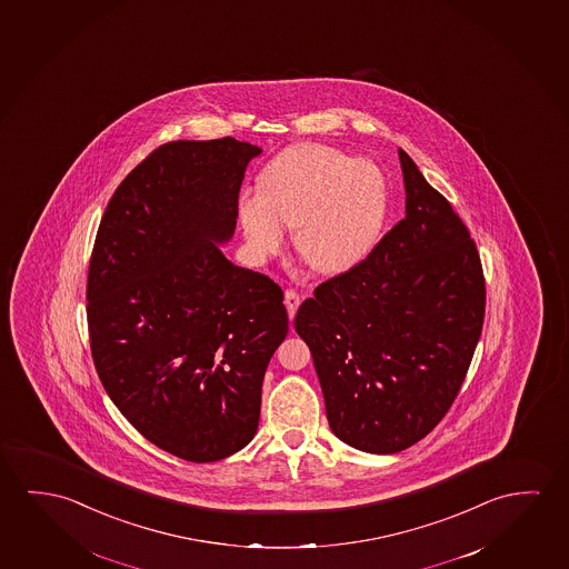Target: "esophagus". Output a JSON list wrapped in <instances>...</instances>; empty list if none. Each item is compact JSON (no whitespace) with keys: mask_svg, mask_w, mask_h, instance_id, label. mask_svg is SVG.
I'll return each instance as SVG.
<instances>
[{"mask_svg":"<svg viewBox=\"0 0 569 569\" xmlns=\"http://www.w3.org/2000/svg\"><path fill=\"white\" fill-rule=\"evenodd\" d=\"M283 303L288 307L289 319H293L296 311H298L299 303H301L298 291H296V289H288L286 296H283Z\"/></svg>","mask_w":569,"mask_h":569,"instance_id":"34e87169","label":"esophagus"}]
</instances>
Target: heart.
I'll use <instances>...</instances> for the list:
<instances>
[{
	"label": "heart",
	"mask_w": 569,
	"mask_h": 569,
	"mask_svg": "<svg viewBox=\"0 0 569 569\" xmlns=\"http://www.w3.org/2000/svg\"><path fill=\"white\" fill-rule=\"evenodd\" d=\"M260 192L238 199V222L256 260L281 252L296 228L299 258L319 273H341L370 252L386 212L377 167L337 149L301 143L263 167Z\"/></svg>",
	"instance_id": "b5f03b06"
}]
</instances>
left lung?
Listing matches in <instances>:
<instances>
[{
	"label": "left lung",
	"mask_w": 569,
	"mask_h": 569,
	"mask_svg": "<svg viewBox=\"0 0 569 569\" xmlns=\"http://www.w3.org/2000/svg\"><path fill=\"white\" fill-rule=\"evenodd\" d=\"M406 217L367 260L325 281L296 316L331 431L390 455L451 408L485 319L481 258L451 204L398 149Z\"/></svg>",
	"instance_id": "8db88e82"
}]
</instances>
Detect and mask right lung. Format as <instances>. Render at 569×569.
Instances as JSON below:
<instances>
[{"mask_svg":"<svg viewBox=\"0 0 569 569\" xmlns=\"http://www.w3.org/2000/svg\"><path fill=\"white\" fill-rule=\"evenodd\" d=\"M260 153L234 138L156 149L108 202L88 268L106 392L143 438L192 463L252 441L263 375L288 335L280 286L220 250Z\"/></svg>","mask_w":569,"mask_h":569,"instance_id":"right-lung-1","label":"right lung"}]
</instances>
